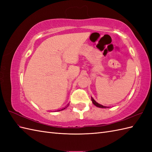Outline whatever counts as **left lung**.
<instances>
[{
  "mask_svg": "<svg viewBox=\"0 0 152 152\" xmlns=\"http://www.w3.org/2000/svg\"><path fill=\"white\" fill-rule=\"evenodd\" d=\"M91 101H92V102L93 103V104L95 105L96 107H99V108H109L108 106H103V105H101L99 104L98 102H96L94 99H93V97H91Z\"/></svg>",
  "mask_w": 152,
  "mask_h": 152,
  "instance_id": "obj_1",
  "label": "left lung"
}]
</instances>
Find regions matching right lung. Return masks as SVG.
<instances>
[{"label": "right lung", "instance_id": "1", "mask_svg": "<svg viewBox=\"0 0 152 152\" xmlns=\"http://www.w3.org/2000/svg\"><path fill=\"white\" fill-rule=\"evenodd\" d=\"M66 107H65V108H62V109H61V110H57V111H61V110H64V109H65Z\"/></svg>", "mask_w": 152, "mask_h": 152}]
</instances>
